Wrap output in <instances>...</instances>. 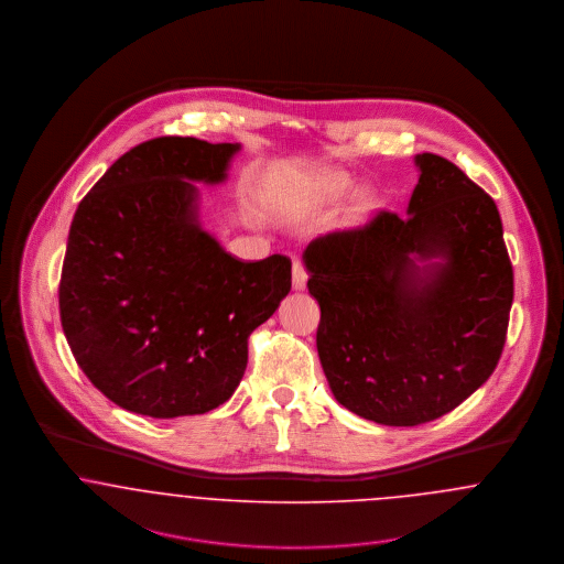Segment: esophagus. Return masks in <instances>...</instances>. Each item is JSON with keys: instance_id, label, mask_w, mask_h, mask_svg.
I'll return each mask as SVG.
<instances>
[{"instance_id": "34e87169", "label": "esophagus", "mask_w": 564, "mask_h": 564, "mask_svg": "<svg viewBox=\"0 0 564 564\" xmlns=\"http://www.w3.org/2000/svg\"><path fill=\"white\" fill-rule=\"evenodd\" d=\"M307 284V271L303 268L301 261L293 263V289L295 291H303Z\"/></svg>"}]
</instances>
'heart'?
<instances>
[{
    "instance_id": "obj_1",
    "label": "heart",
    "mask_w": 564,
    "mask_h": 564,
    "mask_svg": "<svg viewBox=\"0 0 564 564\" xmlns=\"http://www.w3.org/2000/svg\"><path fill=\"white\" fill-rule=\"evenodd\" d=\"M355 186V178L348 172L341 170H321L310 174L307 178L301 182L296 188L293 199L284 208H307V206H318L326 202H335L344 195H348ZM362 204H369V193H362Z\"/></svg>"
}]
</instances>
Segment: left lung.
<instances>
[{
  "label": "left lung",
  "instance_id": "obj_1",
  "mask_svg": "<svg viewBox=\"0 0 564 564\" xmlns=\"http://www.w3.org/2000/svg\"><path fill=\"white\" fill-rule=\"evenodd\" d=\"M408 216L310 241L316 348L333 397L388 426L458 408L503 352L513 269L497 204L444 156L415 154Z\"/></svg>",
  "mask_w": 564,
  "mask_h": 564
}]
</instances>
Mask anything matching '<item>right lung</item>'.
<instances>
[{"instance_id":"obj_1","label":"right lung","mask_w":564,"mask_h":564,"mask_svg":"<svg viewBox=\"0 0 564 564\" xmlns=\"http://www.w3.org/2000/svg\"><path fill=\"white\" fill-rule=\"evenodd\" d=\"M239 144L154 138L124 152L74 214L61 326L90 384L133 414H206L238 388L248 337L291 291V259L231 257L193 182L220 184Z\"/></svg>"}]
</instances>
